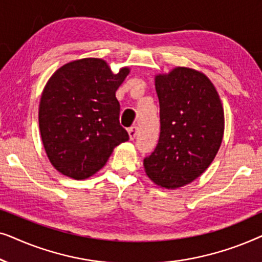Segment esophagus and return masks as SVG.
<instances>
[{
    "label": "esophagus",
    "mask_w": 262,
    "mask_h": 262,
    "mask_svg": "<svg viewBox=\"0 0 262 262\" xmlns=\"http://www.w3.org/2000/svg\"><path fill=\"white\" fill-rule=\"evenodd\" d=\"M127 132H128V137H130V139H135L136 136H137L138 130H137V127H136V126H132V127L128 128Z\"/></svg>",
    "instance_id": "esophagus-1"
}]
</instances>
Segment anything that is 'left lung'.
Wrapping results in <instances>:
<instances>
[{
  "label": "left lung",
  "instance_id": "left-lung-1",
  "mask_svg": "<svg viewBox=\"0 0 262 262\" xmlns=\"http://www.w3.org/2000/svg\"><path fill=\"white\" fill-rule=\"evenodd\" d=\"M160 139L144 159L145 174L162 188L191 184L216 157L224 135V110L210 78L198 70L177 67L157 74Z\"/></svg>",
  "mask_w": 262,
  "mask_h": 262
}]
</instances>
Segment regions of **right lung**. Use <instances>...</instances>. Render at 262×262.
I'll return each instance as SVG.
<instances>
[{
    "label": "right lung",
    "mask_w": 262,
    "mask_h": 262,
    "mask_svg": "<svg viewBox=\"0 0 262 262\" xmlns=\"http://www.w3.org/2000/svg\"><path fill=\"white\" fill-rule=\"evenodd\" d=\"M130 73L113 74L106 60L82 58L57 69L42 91L39 128L50 162L75 180L91 178L113 149L128 141L116 92Z\"/></svg>",
    "instance_id": "right-lung-1"
}]
</instances>
